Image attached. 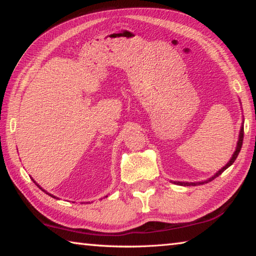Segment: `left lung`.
Returning a JSON list of instances; mask_svg holds the SVG:
<instances>
[{"label": "left lung", "instance_id": "1", "mask_svg": "<svg viewBox=\"0 0 256 256\" xmlns=\"http://www.w3.org/2000/svg\"><path fill=\"white\" fill-rule=\"evenodd\" d=\"M242 138H244V125L242 124V126H240V136H238V141H237V146H236V149H235V151H234V154H232V158L229 159V162L224 164V166L222 168V170H219L218 172H216V174L214 175V176H211L210 178H208V180H202V182H196V183H192V182H172V183H174V184H177V185H182V186H196V185H202V184H204V183H208V182H211L212 180H214L216 177H218L220 174H222V172H224L227 170V168L229 167V166H232V164H234V162H235L236 160V158H237V156H238V154H240V148H242Z\"/></svg>", "mask_w": 256, "mask_h": 256}]
</instances>
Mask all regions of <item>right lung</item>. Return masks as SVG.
<instances>
[{
  "label": "right lung",
  "mask_w": 256,
  "mask_h": 256,
  "mask_svg": "<svg viewBox=\"0 0 256 256\" xmlns=\"http://www.w3.org/2000/svg\"><path fill=\"white\" fill-rule=\"evenodd\" d=\"M34 184H36V185L38 186V188H40L42 190H44V192H45L46 194H48V196H52V198H56V196H53V194H50V193H48V192H46V190H45L44 188H40V185H38V184H37V183H36V182H34Z\"/></svg>",
  "instance_id": "add662e5"
}]
</instances>
